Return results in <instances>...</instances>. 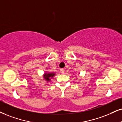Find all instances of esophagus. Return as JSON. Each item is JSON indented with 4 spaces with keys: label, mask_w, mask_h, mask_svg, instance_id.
I'll return each instance as SVG.
<instances>
[{
    "label": "esophagus",
    "mask_w": 122,
    "mask_h": 122,
    "mask_svg": "<svg viewBox=\"0 0 122 122\" xmlns=\"http://www.w3.org/2000/svg\"><path fill=\"white\" fill-rule=\"evenodd\" d=\"M64 71H64V69H61V73H64Z\"/></svg>",
    "instance_id": "esophagus-1"
}]
</instances>
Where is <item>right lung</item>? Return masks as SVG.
<instances>
[{
	"label": "right lung",
	"mask_w": 122,
	"mask_h": 122,
	"mask_svg": "<svg viewBox=\"0 0 122 122\" xmlns=\"http://www.w3.org/2000/svg\"><path fill=\"white\" fill-rule=\"evenodd\" d=\"M55 75V73H45L43 75V77L47 81H50L51 80V78H52Z\"/></svg>",
	"instance_id": "add662e5"
}]
</instances>
